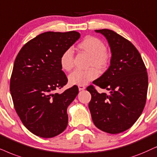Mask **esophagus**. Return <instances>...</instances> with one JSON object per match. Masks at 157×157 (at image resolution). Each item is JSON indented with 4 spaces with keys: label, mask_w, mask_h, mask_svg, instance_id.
<instances>
[{
    "label": "esophagus",
    "mask_w": 157,
    "mask_h": 157,
    "mask_svg": "<svg viewBox=\"0 0 157 157\" xmlns=\"http://www.w3.org/2000/svg\"><path fill=\"white\" fill-rule=\"evenodd\" d=\"M78 88H79V90H85V86H84V85H78Z\"/></svg>",
    "instance_id": "34e87169"
}]
</instances>
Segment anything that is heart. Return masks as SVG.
Masks as SVG:
<instances>
[{
	"label": "heart",
	"mask_w": 157,
	"mask_h": 157,
	"mask_svg": "<svg viewBox=\"0 0 157 157\" xmlns=\"http://www.w3.org/2000/svg\"><path fill=\"white\" fill-rule=\"evenodd\" d=\"M81 52L89 56L88 69L75 70L69 75V82L71 85H84L98 77L96 70L102 72L107 68L109 62L106 46L101 40L93 36H87L77 45ZM60 66L63 70L69 72L74 67V56L72 49H67L60 57ZM96 68L97 69H94Z\"/></svg>",
	"instance_id": "obj_1"
}]
</instances>
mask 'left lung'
Listing matches in <instances>:
<instances>
[{
    "label": "left lung",
    "instance_id": "obj_1",
    "mask_svg": "<svg viewBox=\"0 0 157 157\" xmlns=\"http://www.w3.org/2000/svg\"><path fill=\"white\" fill-rule=\"evenodd\" d=\"M106 37L112 58L109 69L93 83L109 94L99 93L93 85L87 88L93 123L102 131L117 134L133 125L146 101L148 75L137 48L128 40L110 29H96Z\"/></svg>",
    "mask_w": 157,
    "mask_h": 157
}]
</instances>
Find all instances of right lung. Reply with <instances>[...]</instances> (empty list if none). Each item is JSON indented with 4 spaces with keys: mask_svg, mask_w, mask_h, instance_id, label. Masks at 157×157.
<instances>
[{
    "mask_svg": "<svg viewBox=\"0 0 157 157\" xmlns=\"http://www.w3.org/2000/svg\"><path fill=\"white\" fill-rule=\"evenodd\" d=\"M80 37L76 31L46 32L26 43L15 59L10 80L13 106L24 125L35 136L53 138L67 128V107L78 88L53 93L68 82L61 56Z\"/></svg>",
    "mask_w": 157,
    "mask_h": 157,
    "instance_id": "1",
    "label": "right lung"
}]
</instances>
